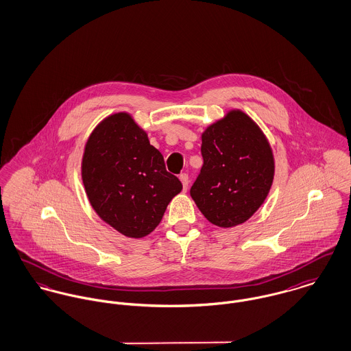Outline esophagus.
Returning <instances> with one entry per match:
<instances>
[{
	"label": "esophagus",
	"instance_id": "1",
	"mask_svg": "<svg viewBox=\"0 0 351 351\" xmlns=\"http://www.w3.org/2000/svg\"><path fill=\"white\" fill-rule=\"evenodd\" d=\"M180 180H181V182H182L184 191H188V186H189V176H188L186 173H182V174L180 176Z\"/></svg>",
	"mask_w": 351,
	"mask_h": 351
}]
</instances>
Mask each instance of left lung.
<instances>
[{
  "mask_svg": "<svg viewBox=\"0 0 351 351\" xmlns=\"http://www.w3.org/2000/svg\"><path fill=\"white\" fill-rule=\"evenodd\" d=\"M204 165L191 189L197 208L221 228L245 223L272 186L275 160L264 132L241 110H230L201 135Z\"/></svg>",
  "mask_w": 351,
  "mask_h": 351,
  "instance_id": "1",
  "label": "left lung"
}]
</instances>
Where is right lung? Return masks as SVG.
<instances>
[{
    "mask_svg": "<svg viewBox=\"0 0 351 351\" xmlns=\"http://www.w3.org/2000/svg\"><path fill=\"white\" fill-rule=\"evenodd\" d=\"M82 180L97 216L132 239L152 233L182 191L128 112L112 114L94 128L84 147Z\"/></svg>",
    "mask_w": 351,
    "mask_h": 351,
    "instance_id": "1",
    "label": "right lung"
}]
</instances>
